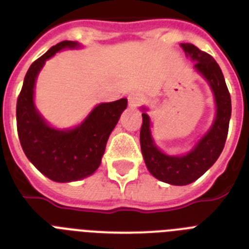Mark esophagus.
Wrapping results in <instances>:
<instances>
[{
    "mask_svg": "<svg viewBox=\"0 0 249 249\" xmlns=\"http://www.w3.org/2000/svg\"><path fill=\"white\" fill-rule=\"evenodd\" d=\"M142 103V99L139 94H131L129 95V107H138Z\"/></svg>",
    "mask_w": 249,
    "mask_h": 249,
    "instance_id": "34e87169",
    "label": "esophagus"
}]
</instances>
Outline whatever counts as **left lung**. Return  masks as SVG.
<instances>
[{"instance_id":"8db88e82","label":"left lung","mask_w":249,"mask_h":249,"mask_svg":"<svg viewBox=\"0 0 249 249\" xmlns=\"http://www.w3.org/2000/svg\"><path fill=\"white\" fill-rule=\"evenodd\" d=\"M194 68L208 81L215 100V118L209 130L185 155H168L155 145L150 133V119L142 112L140 129V146L146 168L159 180L173 185H187L196 181L215 163L226 144L229 119L232 112L231 95L226 85L223 73L209 53L192 44H180Z\"/></svg>"}]
</instances>
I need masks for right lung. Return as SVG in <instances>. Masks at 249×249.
<instances>
[{
	"mask_svg": "<svg viewBox=\"0 0 249 249\" xmlns=\"http://www.w3.org/2000/svg\"><path fill=\"white\" fill-rule=\"evenodd\" d=\"M77 46L73 41H62L32 62L17 98V133L26 157L44 176L59 183L80 180L98 169L109 135L127 105L126 99L99 104L70 130H59L45 122L34 104L36 77L47 59L65 47Z\"/></svg>",
	"mask_w": 249,
	"mask_h": 249,
	"instance_id": "add662e5",
	"label": "right lung"
}]
</instances>
